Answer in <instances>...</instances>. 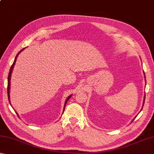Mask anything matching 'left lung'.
Listing matches in <instances>:
<instances>
[{"label": "left lung", "mask_w": 154, "mask_h": 154, "mask_svg": "<svg viewBox=\"0 0 154 154\" xmlns=\"http://www.w3.org/2000/svg\"><path fill=\"white\" fill-rule=\"evenodd\" d=\"M144 74H145V72H144ZM145 96H144V101H143V105H144V103H145ZM142 109H143V108L141 109V110H142ZM141 110H140V111H141ZM132 121H133V120H132Z\"/></svg>", "instance_id": "obj_1"}]
</instances>
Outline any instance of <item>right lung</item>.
Returning a JSON list of instances; mask_svg holds the SVG:
<instances>
[{"label":"right lung","instance_id":"right-lung-1","mask_svg":"<svg viewBox=\"0 0 154 154\" xmlns=\"http://www.w3.org/2000/svg\"><path fill=\"white\" fill-rule=\"evenodd\" d=\"M24 49V48L23 49H22V50L21 51H20L19 52H18V54H17L16 55V56H15V60H14V63H13V64L11 65V69H10V71H9V75H8V85H7V94H8V98H9V103L11 104V103H10V83H11V73H12V71H13V69H14V65H15V61H16V59H17V56L19 55V54L20 53L21 51H23ZM72 96V95H70L69 97H68L67 98H66V101H65V103H64V110L63 111H64V109H65V106H66V103L68 102V100H69L70 99V98H71ZM64 112V111H63ZM17 116H18V114H17Z\"/></svg>","mask_w":154,"mask_h":154}]
</instances>
